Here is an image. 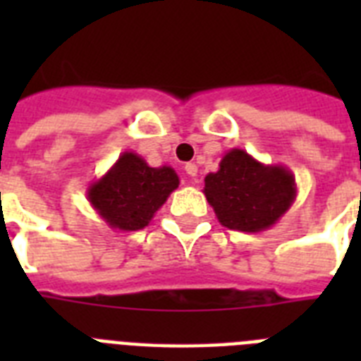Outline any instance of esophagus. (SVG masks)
<instances>
[{
    "label": "esophagus",
    "mask_w": 361,
    "mask_h": 361,
    "mask_svg": "<svg viewBox=\"0 0 361 361\" xmlns=\"http://www.w3.org/2000/svg\"><path fill=\"white\" fill-rule=\"evenodd\" d=\"M197 172H198V166L195 163H187L185 164V174L189 176V178H192V180H195V176H197Z\"/></svg>",
    "instance_id": "obj_1"
}]
</instances>
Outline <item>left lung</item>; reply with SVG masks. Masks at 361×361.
<instances>
[{
	"instance_id": "obj_1",
	"label": "left lung",
	"mask_w": 361,
	"mask_h": 361,
	"mask_svg": "<svg viewBox=\"0 0 361 361\" xmlns=\"http://www.w3.org/2000/svg\"><path fill=\"white\" fill-rule=\"evenodd\" d=\"M296 180L283 164H264L234 147L219 170L204 178V195L223 226L262 232L274 226L296 200Z\"/></svg>"
}]
</instances>
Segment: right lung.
<instances>
[{
	"label": "right lung",
	"mask_w": 361,
	"mask_h": 361,
	"mask_svg": "<svg viewBox=\"0 0 361 361\" xmlns=\"http://www.w3.org/2000/svg\"><path fill=\"white\" fill-rule=\"evenodd\" d=\"M180 185L172 166H149L135 152H123L112 169L87 187V200L112 231L133 232L149 225L170 192Z\"/></svg>",
	"instance_id": "right-lung-1"
}]
</instances>
